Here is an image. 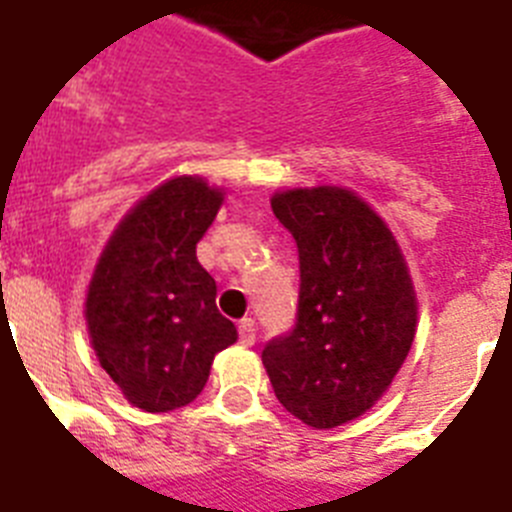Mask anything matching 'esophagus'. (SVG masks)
<instances>
[{
    "label": "esophagus",
    "mask_w": 512,
    "mask_h": 512,
    "mask_svg": "<svg viewBox=\"0 0 512 512\" xmlns=\"http://www.w3.org/2000/svg\"><path fill=\"white\" fill-rule=\"evenodd\" d=\"M238 336H241L243 346H251V343L256 341V323H253L251 318H243L241 323H238Z\"/></svg>",
    "instance_id": "obj_1"
}]
</instances>
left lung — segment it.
Listing matches in <instances>:
<instances>
[{"instance_id":"8db88e82","label":"left lung","mask_w":512,"mask_h":512,"mask_svg":"<svg viewBox=\"0 0 512 512\" xmlns=\"http://www.w3.org/2000/svg\"><path fill=\"white\" fill-rule=\"evenodd\" d=\"M271 210L297 243L300 305L261 361L284 408L325 431L387 392L413 346L418 297L392 230L351 189H284Z\"/></svg>"}]
</instances>
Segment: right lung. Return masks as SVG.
Returning <instances> with one entry per match:
<instances>
[{
  "label": "right lung",
  "mask_w": 512,
  "mask_h": 512,
  "mask_svg": "<svg viewBox=\"0 0 512 512\" xmlns=\"http://www.w3.org/2000/svg\"><path fill=\"white\" fill-rule=\"evenodd\" d=\"M223 200L202 176L158 184L122 217L94 266L84 305L94 354L146 413L189 405L217 351L238 341L215 305V279L197 261Z\"/></svg>",
  "instance_id": "1"
}]
</instances>
